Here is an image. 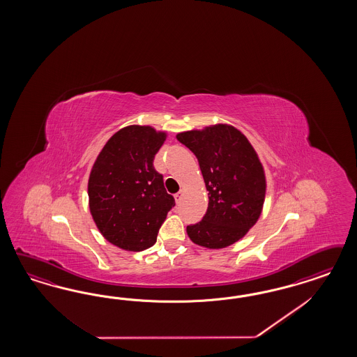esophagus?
<instances>
[{
    "label": "esophagus",
    "mask_w": 357,
    "mask_h": 357,
    "mask_svg": "<svg viewBox=\"0 0 357 357\" xmlns=\"http://www.w3.org/2000/svg\"><path fill=\"white\" fill-rule=\"evenodd\" d=\"M182 196H183V190H181L179 192H176V194L174 195V197H175V202L179 204L181 203V200H182Z\"/></svg>",
    "instance_id": "obj_1"
}]
</instances>
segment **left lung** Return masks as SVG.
Segmentation results:
<instances>
[{
    "mask_svg": "<svg viewBox=\"0 0 357 357\" xmlns=\"http://www.w3.org/2000/svg\"><path fill=\"white\" fill-rule=\"evenodd\" d=\"M194 153L208 191L202 221L188 225L191 241L208 249H222L243 237L261 212L266 178L249 140L231 126L217 124L176 135Z\"/></svg>",
    "mask_w": 357,
    "mask_h": 357,
    "instance_id": "1",
    "label": "left lung"
}]
</instances>
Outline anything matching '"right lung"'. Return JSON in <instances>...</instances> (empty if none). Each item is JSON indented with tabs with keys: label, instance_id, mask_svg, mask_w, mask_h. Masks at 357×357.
<instances>
[{
	"label": "right lung",
	"instance_id": "right-lung-1",
	"mask_svg": "<svg viewBox=\"0 0 357 357\" xmlns=\"http://www.w3.org/2000/svg\"><path fill=\"white\" fill-rule=\"evenodd\" d=\"M166 135L130 126L116 132L99 153L89 178V206L99 231L130 251L153 246L167 212L175 206L154 169Z\"/></svg>",
	"mask_w": 357,
	"mask_h": 357
}]
</instances>
